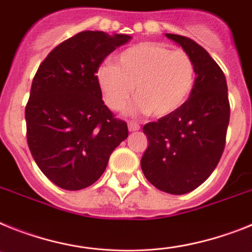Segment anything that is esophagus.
Returning <instances> with one entry per match:
<instances>
[{
  "label": "esophagus",
  "mask_w": 252,
  "mask_h": 252,
  "mask_svg": "<svg viewBox=\"0 0 252 252\" xmlns=\"http://www.w3.org/2000/svg\"><path fill=\"white\" fill-rule=\"evenodd\" d=\"M128 129H129V132H137V130L141 129V126H139V124L134 123V122H129Z\"/></svg>",
  "instance_id": "obj_1"
}]
</instances>
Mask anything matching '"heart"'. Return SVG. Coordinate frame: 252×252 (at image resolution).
Returning <instances> with one entry per match:
<instances>
[{"label": "heart", "instance_id": "heart-1", "mask_svg": "<svg viewBox=\"0 0 252 252\" xmlns=\"http://www.w3.org/2000/svg\"><path fill=\"white\" fill-rule=\"evenodd\" d=\"M96 77L109 108L123 109L134 91L138 99L129 111L159 118L179 110L189 99L195 85V64L184 50L142 43L120 52L117 64L100 65Z\"/></svg>", "mask_w": 252, "mask_h": 252}]
</instances>
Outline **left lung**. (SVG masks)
Here are the masks:
<instances>
[{
  "label": "left lung",
  "mask_w": 252,
  "mask_h": 252,
  "mask_svg": "<svg viewBox=\"0 0 252 252\" xmlns=\"http://www.w3.org/2000/svg\"><path fill=\"white\" fill-rule=\"evenodd\" d=\"M191 57L195 85L175 113L143 126L148 148L141 159L144 176L158 190L181 195L207 180L220 162L229 123L224 73L191 39L165 34Z\"/></svg>",
  "instance_id": "1"
}]
</instances>
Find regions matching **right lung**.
Returning <instances> with one entry per match:
<instances>
[{"mask_svg": "<svg viewBox=\"0 0 252 252\" xmlns=\"http://www.w3.org/2000/svg\"><path fill=\"white\" fill-rule=\"evenodd\" d=\"M129 35L82 32L57 45L35 73L25 108L26 138L35 162L57 187L81 190L104 174L128 137L102 101L97 69Z\"/></svg>", "mask_w": 252, "mask_h": 252, "instance_id": "right-lung-1", "label": "right lung"}]
</instances>
